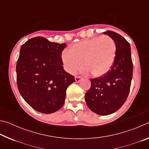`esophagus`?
I'll return each mask as SVG.
<instances>
[{
  "instance_id": "esophagus-1",
  "label": "esophagus",
  "mask_w": 149,
  "mask_h": 149,
  "mask_svg": "<svg viewBox=\"0 0 149 149\" xmlns=\"http://www.w3.org/2000/svg\"><path fill=\"white\" fill-rule=\"evenodd\" d=\"M81 77H80V76H75V81L76 82H79L81 80Z\"/></svg>"
}]
</instances>
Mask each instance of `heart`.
Instances as JSON below:
<instances>
[{"label":"heart","instance_id":"b5f03b06","mask_svg":"<svg viewBox=\"0 0 149 149\" xmlns=\"http://www.w3.org/2000/svg\"><path fill=\"white\" fill-rule=\"evenodd\" d=\"M117 47L109 36L96 37L78 41L64 50L62 60L65 70L74 74L84 67L93 77L108 74L114 64Z\"/></svg>","mask_w":149,"mask_h":149}]
</instances>
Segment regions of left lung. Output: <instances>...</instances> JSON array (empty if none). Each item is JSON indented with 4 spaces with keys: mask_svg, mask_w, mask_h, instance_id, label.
Listing matches in <instances>:
<instances>
[{
    "mask_svg": "<svg viewBox=\"0 0 149 149\" xmlns=\"http://www.w3.org/2000/svg\"><path fill=\"white\" fill-rule=\"evenodd\" d=\"M110 37L117 47L114 64L104 76L91 79V88L85 94L86 104L96 114L109 115L123 104L129 95L133 76L130 45L117 33H103Z\"/></svg>",
    "mask_w": 149,
    "mask_h": 149,
    "instance_id": "8db88e82",
    "label": "left lung"
}]
</instances>
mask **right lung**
Returning <instances> with one entry per match:
<instances>
[{
    "label": "right lung",
    "mask_w": 149,
    "mask_h": 149,
    "mask_svg": "<svg viewBox=\"0 0 149 149\" xmlns=\"http://www.w3.org/2000/svg\"><path fill=\"white\" fill-rule=\"evenodd\" d=\"M65 46L36 37L20 49L17 88L27 104L39 112L51 114L61 108L68 87L75 82L74 77L62 66L61 55Z\"/></svg>",
    "instance_id": "obj_1"
}]
</instances>
